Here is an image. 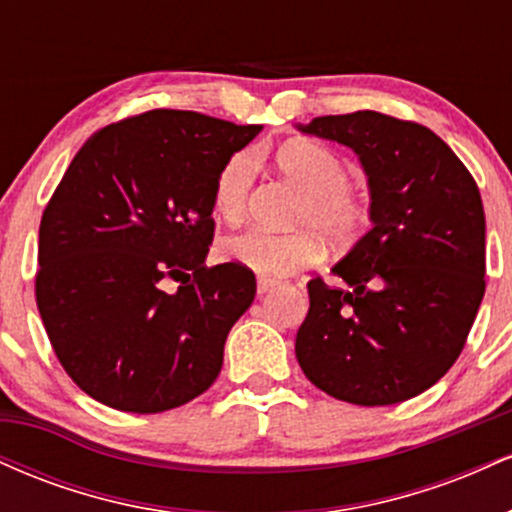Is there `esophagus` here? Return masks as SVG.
Masks as SVG:
<instances>
[{
	"label": "esophagus",
	"instance_id": "1",
	"mask_svg": "<svg viewBox=\"0 0 512 512\" xmlns=\"http://www.w3.org/2000/svg\"><path fill=\"white\" fill-rule=\"evenodd\" d=\"M276 286H279V281L269 279V276H260V279H257V293H260V296H264V293H269L272 289H276Z\"/></svg>",
	"mask_w": 512,
	"mask_h": 512
}]
</instances>
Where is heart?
<instances>
[{"label": "heart", "instance_id": "obj_1", "mask_svg": "<svg viewBox=\"0 0 512 512\" xmlns=\"http://www.w3.org/2000/svg\"><path fill=\"white\" fill-rule=\"evenodd\" d=\"M276 166L305 192L296 223L308 228L293 233L248 228L221 240L219 255L223 260L257 274L289 276L320 262L325 252L320 232L334 245H349L366 231L370 199L349 185L351 170L332 149L305 139L289 142L276 151ZM252 180L255 151H236L216 173L211 192L216 216L223 221H238L248 207Z\"/></svg>", "mask_w": 512, "mask_h": 512}]
</instances>
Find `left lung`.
I'll use <instances>...</instances> for the list:
<instances>
[{"label":"left lung","mask_w":512,"mask_h":512,"mask_svg":"<svg viewBox=\"0 0 512 512\" xmlns=\"http://www.w3.org/2000/svg\"><path fill=\"white\" fill-rule=\"evenodd\" d=\"M301 132L356 151L373 228L332 269L344 289L308 281L298 363L342 402L385 407L421 395L462 354L486 291L477 182L419 122L358 110L315 117Z\"/></svg>","instance_id":"8db88e82"}]
</instances>
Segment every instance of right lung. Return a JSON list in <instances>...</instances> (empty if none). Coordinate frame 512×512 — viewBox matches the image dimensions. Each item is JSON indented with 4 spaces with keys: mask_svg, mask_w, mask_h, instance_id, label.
I'll return each mask as SVG.
<instances>
[{
    "mask_svg": "<svg viewBox=\"0 0 512 512\" xmlns=\"http://www.w3.org/2000/svg\"><path fill=\"white\" fill-rule=\"evenodd\" d=\"M260 125L158 108L98 129L43 211L35 303L88 397L158 414L209 390L255 298L240 264L207 267L216 173Z\"/></svg>",
    "mask_w": 512,
    "mask_h": 512,
    "instance_id": "add662e5",
    "label": "right lung"
}]
</instances>
